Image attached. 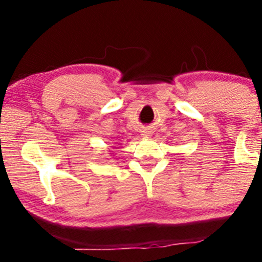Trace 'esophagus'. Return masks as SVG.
Here are the masks:
<instances>
[{"label":"esophagus","instance_id":"obj_1","mask_svg":"<svg viewBox=\"0 0 262 262\" xmlns=\"http://www.w3.org/2000/svg\"><path fill=\"white\" fill-rule=\"evenodd\" d=\"M151 135V131H143V136H145V138H148V136Z\"/></svg>","mask_w":262,"mask_h":262}]
</instances>
